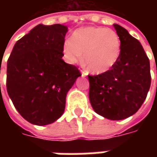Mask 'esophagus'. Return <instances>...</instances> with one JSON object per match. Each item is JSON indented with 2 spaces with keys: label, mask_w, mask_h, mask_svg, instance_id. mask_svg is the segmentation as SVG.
Instances as JSON below:
<instances>
[{
  "label": "esophagus",
  "mask_w": 157,
  "mask_h": 157,
  "mask_svg": "<svg viewBox=\"0 0 157 157\" xmlns=\"http://www.w3.org/2000/svg\"><path fill=\"white\" fill-rule=\"evenodd\" d=\"M81 73H82V76H86V75H88V73L84 71V70H81Z\"/></svg>",
  "instance_id": "obj_1"
}]
</instances>
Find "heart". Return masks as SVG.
<instances>
[{"mask_svg": "<svg viewBox=\"0 0 157 157\" xmlns=\"http://www.w3.org/2000/svg\"><path fill=\"white\" fill-rule=\"evenodd\" d=\"M62 53L70 64L81 62L84 58L91 71L101 74L112 69L118 62L121 54V41L118 33L112 29L83 27L74 31L71 39L64 42Z\"/></svg>", "mask_w": 157, "mask_h": 157, "instance_id": "b5f03b06", "label": "heart"}]
</instances>
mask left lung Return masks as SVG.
<instances>
[{
  "label": "left lung",
  "instance_id": "8db88e82",
  "mask_svg": "<svg viewBox=\"0 0 157 157\" xmlns=\"http://www.w3.org/2000/svg\"><path fill=\"white\" fill-rule=\"evenodd\" d=\"M121 41V54L111 70L88 75L89 99L98 114L121 120L137 112L151 86L150 60L140 43L125 29L113 24Z\"/></svg>",
  "mask_w": 157,
  "mask_h": 157
}]
</instances>
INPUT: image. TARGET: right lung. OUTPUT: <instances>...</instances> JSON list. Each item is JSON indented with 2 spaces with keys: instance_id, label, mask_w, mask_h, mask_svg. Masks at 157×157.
Segmentation results:
<instances>
[{
  "instance_id": "add662e5",
  "label": "right lung",
  "mask_w": 157,
  "mask_h": 157,
  "mask_svg": "<svg viewBox=\"0 0 157 157\" xmlns=\"http://www.w3.org/2000/svg\"><path fill=\"white\" fill-rule=\"evenodd\" d=\"M67 31L61 24H39L17 41L7 60L8 95L33 124H49L60 118L66 94L82 75L76 66L62 59Z\"/></svg>"
}]
</instances>
